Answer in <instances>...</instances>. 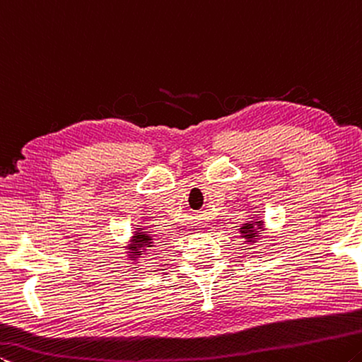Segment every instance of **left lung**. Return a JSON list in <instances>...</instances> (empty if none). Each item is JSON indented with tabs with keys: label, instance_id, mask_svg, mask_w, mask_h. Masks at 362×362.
I'll return each mask as SVG.
<instances>
[{
	"label": "left lung",
	"instance_id": "obj_1",
	"mask_svg": "<svg viewBox=\"0 0 362 362\" xmlns=\"http://www.w3.org/2000/svg\"><path fill=\"white\" fill-rule=\"evenodd\" d=\"M259 229H263V223L262 221H252V223H245L244 226L240 228V234L242 237H245L247 242H253L258 239Z\"/></svg>",
	"mask_w": 362,
	"mask_h": 362
}]
</instances>
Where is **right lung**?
I'll use <instances>...</instances> for the list:
<instances>
[{
    "mask_svg": "<svg viewBox=\"0 0 362 362\" xmlns=\"http://www.w3.org/2000/svg\"><path fill=\"white\" fill-rule=\"evenodd\" d=\"M149 247H152L151 234H146V230H141V228H138L136 234L133 235V245L128 247L129 258L138 259L142 255V252L147 250Z\"/></svg>",
    "mask_w": 362,
    "mask_h": 362,
    "instance_id": "obj_1",
    "label": "right lung"
}]
</instances>
